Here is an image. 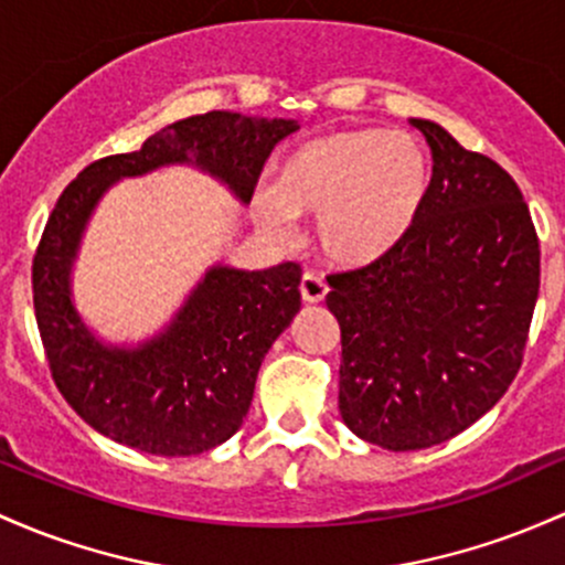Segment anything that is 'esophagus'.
Masks as SVG:
<instances>
[{"mask_svg": "<svg viewBox=\"0 0 565 565\" xmlns=\"http://www.w3.org/2000/svg\"><path fill=\"white\" fill-rule=\"evenodd\" d=\"M327 292H330V287H327V281L319 276V273H313V270L302 273V278H300L302 300H306V302H321L327 297Z\"/></svg>", "mask_w": 565, "mask_h": 565, "instance_id": "34e87169", "label": "esophagus"}]
</instances>
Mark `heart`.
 I'll list each match as a JSON object with an SVG mask.
<instances>
[{
    "instance_id": "b5f03b06",
    "label": "heart",
    "mask_w": 565,
    "mask_h": 565,
    "mask_svg": "<svg viewBox=\"0 0 565 565\" xmlns=\"http://www.w3.org/2000/svg\"><path fill=\"white\" fill-rule=\"evenodd\" d=\"M431 184L429 150L413 134L345 128L295 147L273 192L254 195L252 212L276 238H287L292 216H319L321 254L340 268H362L413 233Z\"/></svg>"
}]
</instances>
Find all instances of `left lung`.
<instances>
[{"mask_svg":"<svg viewBox=\"0 0 565 565\" xmlns=\"http://www.w3.org/2000/svg\"><path fill=\"white\" fill-rule=\"evenodd\" d=\"M429 203L392 254L327 276L340 415L386 450L456 437L504 396L539 297V235L514 179L429 120Z\"/></svg>","mask_w":565,"mask_h":565,"instance_id":"obj_1","label":"left lung"}]
</instances>
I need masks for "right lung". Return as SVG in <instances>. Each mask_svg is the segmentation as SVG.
I'll list each match as a JSON object with an SVG mask.
<instances>
[{
  "label": "right lung",
  "mask_w": 565,
  "mask_h": 565,
  "mask_svg": "<svg viewBox=\"0 0 565 565\" xmlns=\"http://www.w3.org/2000/svg\"><path fill=\"white\" fill-rule=\"evenodd\" d=\"M295 120L206 111L152 134L141 150L93 160L66 184L31 263L34 316L47 367L72 411L104 437L152 456H198L231 439L249 413L265 353L300 311V265L206 273L163 334L107 349L70 297L79 235L111 182L158 166L195 163L244 203Z\"/></svg>",
  "instance_id": "add662e5"
}]
</instances>
